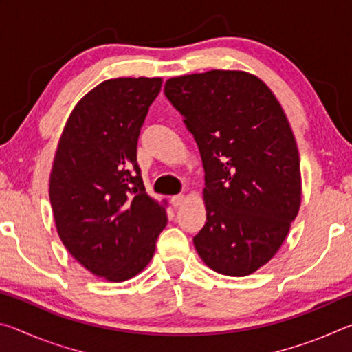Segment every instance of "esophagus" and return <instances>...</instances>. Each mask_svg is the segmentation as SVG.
<instances>
[{
	"label": "esophagus",
	"mask_w": 352,
	"mask_h": 352,
	"mask_svg": "<svg viewBox=\"0 0 352 352\" xmlns=\"http://www.w3.org/2000/svg\"><path fill=\"white\" fill-rule=\"evenodd\" d=\"M184 201H186V197H184L183 194H178V195H174V197L170 199V204H172V206L174 208H178V206H182Z\"/></svg>",
	"instance_id": "esophagus-1"
}]
</instances>
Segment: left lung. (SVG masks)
<instances>
[{
    "mask_svg": "<svg viewBox=\"0 0 352 352\" xmlns=\"http://www.w3.org/2000/svg\"><path fill=\"white\" fill-rule=\"evenodd\" d=\"M205 169V226L194 247L220 275L247 276L281 248L301 205L300 153L289 119L258 76L239 69L170 77Z\"/></svg>",
    "mask_w": 352,
    "mask_h": 352,
    "instance_id": "left-lung-1",
    "label": "left lung"
}]
</instances>
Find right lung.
Segmentation results:
<instances>
[{
    "instance_id": "1",
    "label": "right lung",
    "mask_w": 352,
    "mask_h": 352,
    "mask_svg": "<svg viewBox=\"0 0 352 352\" xmlns=\"http://www.w3.org/2000/svg\"><path fill=\"white\" fill-rule=\"evenodd\" d=\"M162 77L100 82L71 111L50 177L57 234L93 275L121 283L146 269L168 201L142 184L136 144Z\"/></svg>"
}]
</instances>
